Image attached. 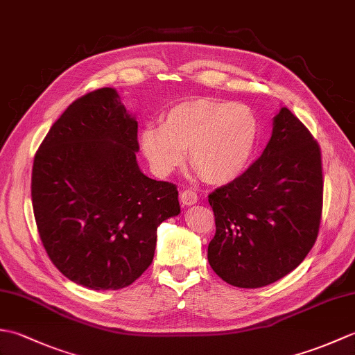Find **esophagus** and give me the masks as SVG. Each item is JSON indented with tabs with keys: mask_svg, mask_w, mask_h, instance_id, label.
<instances>
[{
	"mask_svg": "<svg viewBox=\"0 0 355 355\" xmlns=\"http://www.w3.org/2000/svg\"><path fill=\"white\" fill-rule=\"evenodd\" d=\"M198 197L197 193H195L192 189H186L182 192V195H180V201H182L183 206H192L197 202Z\"/></svg>",
	"mask_w": 355,
	"mask_h": 355,
	"instance_id": "esophagus-1",
	"label": "esophagus"
}]
</instances>
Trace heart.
I'll use <instances>...</instances> for the list:
<instances>
[{"label":"heart","instance_id":"obj_1","mask_svg":"<svg viewBox=\"0 0 355 355\" xmlns=\"http://www.w3.org/2000/svg\"><path fill=\"white\" fill-rule=\"evenodd\" d=\"M259 135V120L245 105L193 99L173 105L162 125L143 128L140 146L157 175L178 168L189 149V162L202 180L225 184L248 169Z\"/></svg>","mask_w":355,"mask_h":355}]
</instances>
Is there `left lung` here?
I'll return each instance as SVG.
<instances>
[{
	"label": "left lung",
	"instance_id": "1",
	"mask_svg": "<svg viewBox=\"0 0 355 355\" xmlns=\"http://www.w3.org/2000/svg\"><path fill=\"white\" fill-rule=\"evenodd\" d=\"M322 201L320 148L284 107L258 160L209 195L216 225L207 247L210 267L239 288L279 281L313 248Z\"/></svg>",
	"mask_w": 355,
	"mask_h": 355
}]
</instances>
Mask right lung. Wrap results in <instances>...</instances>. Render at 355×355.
Wrapping results in <instances>:
<instances>
[{
    "label": "right lung",
    "mask_w": 355,
    "mask_h": 355,
    "mask_svg": "<svg viewBox=\"0 0 355 355\" xmlns=\"http://www.w3.org/2000/svg\"><path fill=\"white\" fill-rule=\"evenodd\" d=\"M137 120L114 88L74 101L35 155L32 202L42 245L70 281L119 290L154 259L157 227L180 214L177 186L137 164Z\"/></svg>",
    "instance_id": "1"
}]
</instances>
